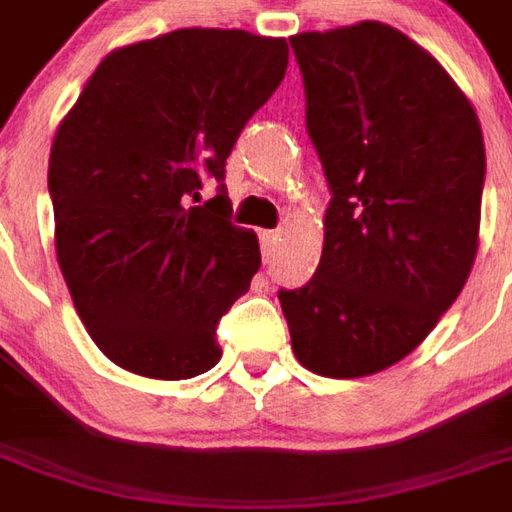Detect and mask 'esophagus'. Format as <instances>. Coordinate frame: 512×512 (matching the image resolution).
<instances>
[{"label": "esophagus", "instance_id": "obj_1", "mask_svg": "<svg viewBox=\"0 0 512 512\" xmlns=\"http://www.w3.org/2000/svg\"><path fill=\"white\" fill-rule=\"evenodd\" d=\"M277 241H279L277 230H263V233H260V249H263V260H271V257H274V252H277Z\"/></svg>", "mask_w": 512, "mask_h": 512}]
</instances>
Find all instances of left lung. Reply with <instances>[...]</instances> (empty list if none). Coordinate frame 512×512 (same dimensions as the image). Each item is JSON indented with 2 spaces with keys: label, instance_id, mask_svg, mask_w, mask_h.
<instances>
[{
  "label": "left lung",
  "instance_id": "left-lung-1",
  "mask_svg": "<svg viewBox=\"0 0 512 512\" xmlns=\"http://www.w3.org/2000/svg\"><path fill=\"white\" fill-rule=\"evenodd\" d=\"M332 189L315 277L279 290L293 354L326 378L406 359L469 279L485 145L441 62L381 21L290 38Z\"/></svg>",
  "mask_w": 512,
  "mask_h": 512
}]
</instances>
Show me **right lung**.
I'll use <instances>...</instances> for the list:
<instances>
[{"label":"right lung","mask_w":512,"mask_h":512,"mask_svg":"<svg viewBox=\"0 0 512 512\" xmlns=\"http://www.w3.org/2000/svg\"><path fill=\"white\" fill-rule=\"evenodd\" d=\"M288 68V40L175 29L98 62L49 158L54 246L73 307L117 367L183 381L208 373L216 323L260 268L255 230L205 179Z\"/></svg>","instance_id":"obj_1"}]
</instances>
